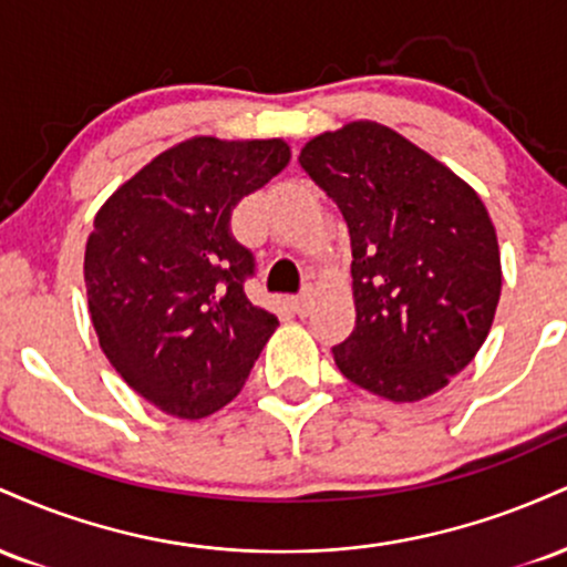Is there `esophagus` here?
I'll list each match as a JSON object with an SVG mask.
<instances>
[{
    "label": "esophagus",
    "mask_w": 567,
    "mask_h": 567,
    "mask_svg": "<svg viewBox=\"0 0 567 567\" xmlns=\"http://www.w3.org/2000/svg\"><path fill=\"white\" fill-rule=\"evenodd\" d=\"M292 309H296L301 317L309 315V309H311V292L306 290V292H301V296L292 298Z\"/></svg>",
    "instance_id": "esophagus-1"
}]
</instances>
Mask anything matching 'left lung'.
Here are the masks:
<instances>
[{"label": "left lung", "instance_id": "obj_1", "mask_svg": "<svg viewBox=\"0 0 567 567\" xmlns=\"http://www.w3.org/2000/svg\"><path fill=\"white\" fill-rule=\"evenodd\" d=\"M351 237L357 322L333 347L351 383L392 402L447 386L491 333L501 298L493 220L477 192L379 122H349L301 148Z\"/></svg>", "mask_w": 567, "mask_h": 567}]
</instances>
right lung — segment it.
<instances>
[{
  "instance_id": "add662e5",
  "label": "right lung",
  "mask_w": 567,
  "mask_h": 567,
  "mask_svg": "<svg viewBox=\"0 0 567 567\" xmlns=\"http://www.w3.org/2000/svg\"><path fill=\"white\" fill-rule=\"evenodd\" d=\"M288 162L282 138L197 135L97 210L84 250L93 328L116 373L162 413L197 421L231 402L277 330L245 296L256 264L231 210Z\"/></svg>"
}]
</instances>
